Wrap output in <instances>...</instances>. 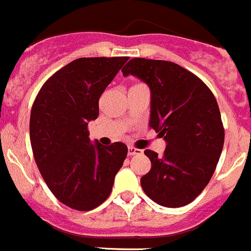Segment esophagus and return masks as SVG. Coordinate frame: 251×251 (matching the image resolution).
<instances>
[{
	"label": "esophagus",
	"instance_id": "1",
	"mask_svg": "<svg viewBox=\"0 0 251 251\" xmlns=\"http://www.w3.org/2000/svg\"><path fill=\"white\" fill-rule=\"evenodd\" d=\"M142 151H141V149H137L134 148V147H129V148H128V155H129V157H133V155H137V154H142Z\"/></svg>",
	"mask_w": 251,
	"mask_h": 251
}]
</instances>
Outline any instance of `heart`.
<instances>
[{
	"instance_id": "b5f03b06",
	"label": "heart",
	"mask_w": 251,
	"mask_h": 251,
	"mask_svg": "<svg viewBox=\"0 0 251 251\" xmlns=\"http://www.w3.org/2000/svg\"><path fill=\"white\" fill-rule=\"evenodd\" d=\"M135 86H137V84H135Z\"/></svg>"
}]
</instances>
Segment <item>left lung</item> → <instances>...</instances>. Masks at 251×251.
<instances>
[{
	"label": "left lung",
	"instance_id": "1",
	"mask_svg": "<svg viewBox=\"0 0 251 251\" xmlns=\"http://www.w3.org/2000/svg\"><path fill=\"white\" fill-rule=\"evenodd\" d=\"M122 72L148 84L149 127L167 143L160 157L144 151L151 163V171L141 178L144 193L167 208L192 203L214 174L224 146L214 94L201 78L173 62L133 58Z\"/></svg>",
	"mask_w": 251,
	"mask_h": 251
}]
</instances>
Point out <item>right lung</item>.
<instances>
[{
    "label": "right lung",
    "mask_w": 251,
    "mask_h": 251,
    "mask_svg": "<svg viewBox=\"0 0 251 251\" xmlns=\"http://www.w3.org/2000/svg\"><path fill=\"white\" fill-rule=\"evenodd\" d=\"M128 57L78 58L46 80L31 110L34 160L54 197L87 211L109 197L128 148L89 141L88 123L98 118V100Z\"/></svg>",
    "instance_id": "obj_1"
}]
</instances>
